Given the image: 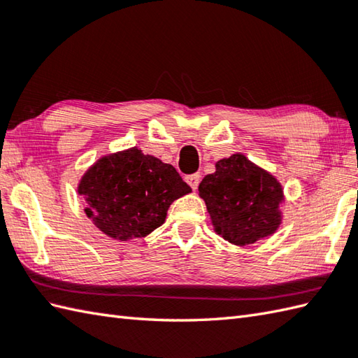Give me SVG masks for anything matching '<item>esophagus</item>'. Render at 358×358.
Wrapping results in <instances>:
<instances>
[{
	"label": "esophagus",
	"instance_id": "esophagus-1",
	"mask_svg": "<svg viewBox=\"0 0 358 358\" xmlns=\"http://www.w3.org/2000/svg\"><path fill=\"white\" fill-rule=\"evenodd\" d=\"M200 180H201V175L200 173H192V175H187V177H186L187 185L191 186L194 191H196V187H199Z\"/></svg>",
	"mask_w": 358,
	"mask_h": 358
}]
</instances>
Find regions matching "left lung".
Masks as SVG:
<instances>
[{
    "label": "left lung",
    "instance_id": "obj_1",
    "mask_svg": "<svg viewBox=\"0 0 358 358\" xmlns=\"http://www.w3.org/2000/svg\"><path fill=\"white\" fill-rule=\"evenodd\" d=\"M214 231L232 245L249 246L281 224L283 187L272 173L243 154L218 159L199 186Z\"/></svg>",
    "mask_w": 358,
    "mask_h": 358
}]
</instances>
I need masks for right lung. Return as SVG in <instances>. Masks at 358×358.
Listing matches in <instances>:
<instances>
[{"label": "right lung", "instance_id": "right-lung-1", "mask_svg": "<svg viewBox=\"0 0 358 358\" xmlns=\"http://www.w3.org/2000/svg\"><path fill=\"white\" fill-rule=\"evenodd\" d=\"M191 191L172 164L144 155L138 148L98 158L78 183L86 215L103 234L120 241L155 231L171 204Z\"/></svg>", "mask_w": 358, "mask_h": 358}]
</instances>
